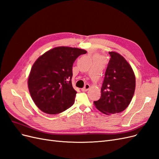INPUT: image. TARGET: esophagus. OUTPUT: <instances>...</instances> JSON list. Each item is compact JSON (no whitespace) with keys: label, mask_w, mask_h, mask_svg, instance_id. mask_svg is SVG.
<instances>
[{"label":"esophagus","mask_w":159,"mask_h":159,"mask_svg":"<svg viewBox=\"0 0 159 159\" xmlns=\"http://www.w3.org/2000/svg\"><path fill=\"white\" fill-rule=\"evenodd\" d=\"M90 88V85L88 84H86L85 85H84V88L81 89V91H87Z\"/></svg>","instance_id":"34e87169"}]
</instances>
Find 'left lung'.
<instances>
[{
	"label": "left lung",
	"mask_w": 159,
	"mask_h": 159,
	"mask_svg": "<svg viewBox=\"0 0 159 159\" xmlns=\"http://www.w3.org/2000/svg\"><path fill=\"white\" fill-rule=\"evenodd\" d=\"M111 58L101 89V97L93 102L95 107L106 115L122 112L131 103L135 89V75L124 57L109 52Z\"/></svg>",
	"instance_id": "left-lung-1"
}]
</instances>
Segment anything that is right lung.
I'll return each mask as SVG.
<instances>
[{"label": "right lung", "mask_w": 159, "mask_h": 159, "mask_svg": "<svg viewBox=\"0 0 159 159\" xmlns=\"http://www.w3.org/2000/svg\"><path fill=\"white\" fill-rule=\"evenodd\" d=\"M86 53L77 48L59 46L36 60L28 86L32 100L42 111L54 115L73 105L77 91L71 84L72 67L77 57Z\"/></svg>", "instance_id": "add662e5"}]
</instances>
